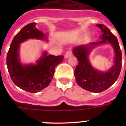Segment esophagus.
I'll use <instances>...</instances> for the list:
<instances>
[{
  "mask_svg": "<svg viewBox=\"0 0 126 126\" xmlns=\"http://www.w3.org/2000/svg\"><path fill=\"white\" fill-rule=\"evenodd\" d=\"M72 55V53H71V51H67L65 54V59H67V58H69L71 55Z\"/></svg>",
  "mask_w": 126,
  "mask_h": 126,
  "instance_id": "34e87169",
  "label": "esophagus"
}]
</instances>
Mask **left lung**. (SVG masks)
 <instances>
[{"instance_id": "left-lung-1", "label": "left lung", "mask_w": 126, "mask_h": 126, "mask_svg": "<svg viewBox=\"0 0 126 126\" xmlns=\"http://www.w3.org/2000/svg\"><path fill=\"white\" fill-rule=\"evenodd\" d=\"M96 25L103 32L99 42L76 46L73 49V52L79 60V65L75 70L77 84L84 90L99 93L110 87L119 77L122 68V51L117 38L103 24ZM106 43H110L113 47L115 53L114 65L107 71H98L93 67L88 55L94 47Z\"/></svg>"}]
</instances>
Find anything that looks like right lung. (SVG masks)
<instances>
[{
	"label": "right lung",
	"instance_id": "obj_1",
	"mask_svg": "<svg viewBox=\"0 0 126 126\" xmlns=\"http://www.w3.org/2000/svg\"><path fill=\"white\" fill-rule=\"evenodd\" d=\"M31 23L23 27L13 38L7 53L6 64L12 80L19 88L30 93L40 92L49 86L55 67L63 60V55H47L44 51L35 64H22L19 58L20 44L28 39L47 40V35Z\"/></svg>",
	"mask_w": 126,
	"mask_h": 126
}]
</instances>
